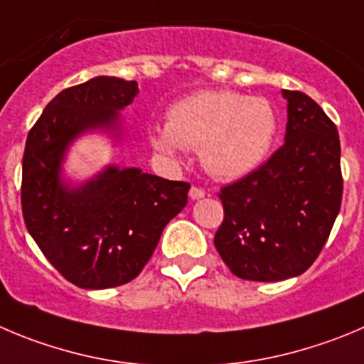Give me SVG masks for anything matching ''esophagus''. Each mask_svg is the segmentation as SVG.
Returning <instances> with one entry per match:
<instances>
[{
    "mask_svg": "<svg viewBox=\"0 0 364 364\" xmlns=\"http://www.w3.org/2000/svg\"><path fill=\"white\" fill-rule=\"evenodd\" d=\"M190 198L193 199V201H198V199H203L205 198V190L203 188H199V186H192V188H190Z\"/></svg>",
    "mask_w": 364,
    "mask_h": 364,
    "instance_id": "esophagus-1",
    "label": "esophagus"
}]
</instances>
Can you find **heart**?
Listing matches in <instances>:
<instances>
[{"label": "heart", "instance_id": "1", "mask_svg": "<svg viewBox=\"0 0 364 364\" xmlns=\"http://www.w3.org/2000/svg\"><path fill=\"white\" fill-rule=\"evenodd\" d=\"M277 132V111L266 98L205 90L174 102L165 127L151 131V144L168 158H176L181 147L199 149L203 168L232 181L266 161Z\"/></svg>", "mask_w": 364, "mask_h": 364}]
</instances>
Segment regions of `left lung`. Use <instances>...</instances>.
Wrapping results in <instances>:
<instances>
[{
    "mask_svg": "<svg viewBox=\"0 0 364 364\" xmlns=\"http://www.w3.org/2000/svg\"><path fill=\"white\" fill-rule=\"evenodd\" d=\"M287 100L285 144L260 168L220 188V259L235 277L280 282L312 266L341 208V145L334 122L301 91Z\"/></svg>",
    "mask_w": 364,
    "mask_h": 364,
    "instance_id": "8db88e82",
    "label": "left lung"
}]
</instances>
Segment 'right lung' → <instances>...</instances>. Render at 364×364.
Here are the masks:
<instances>
[{"instance_id":"add662e5","label":"right lung","mask_w":364,"mask_h":364,"mask_svg":"<svg viewBox=\"0 0 364 364\" xmlns=\"http://www.w3.org/2000/svg\"><path fill=\"white\" fill-rule=\"evenodd\" d=\"M138 95L136 80L95 77L60 91L28 132L23 154L25 224L48 262L82 289H107L140 274L163 228L188 201L190 185L107 165L87 181L63 178L80 134L118 140L120 111Z\"/></svg>"}]
</instances>
